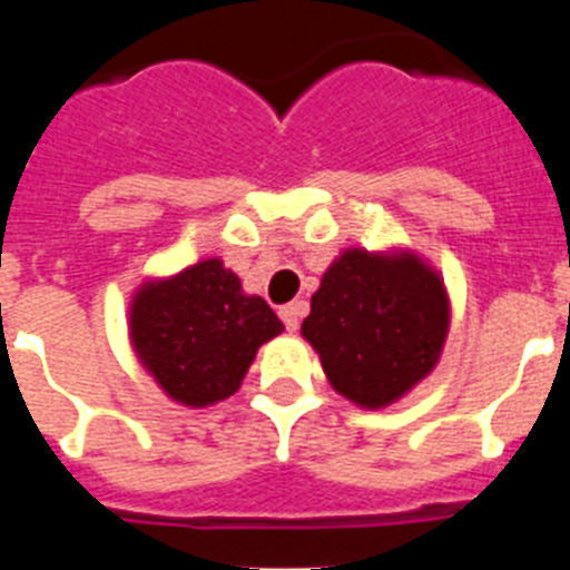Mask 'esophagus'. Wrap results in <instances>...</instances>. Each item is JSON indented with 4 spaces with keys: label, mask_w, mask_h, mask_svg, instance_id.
<instances>
[{
    "label": "esophagus",
    "mask_w": 570,
    "mask_h": 570,
    "mask_svg": "<svg viewBox=\"0 0 570 570\" xmlns=\"http://www.w3.org/2000/svg\"><path fill=\"white\" fill-rule=\"evenodd\" d=\"M279 316H282V322H285V328L294 334V331L299 328V320L305 316V302H291V305H282Z\"/></svg>",
    "instance_id": "obj_1"
}]
</instances>
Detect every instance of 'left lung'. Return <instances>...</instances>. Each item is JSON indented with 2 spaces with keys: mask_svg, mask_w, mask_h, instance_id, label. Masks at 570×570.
<instances>
[{
  "mask_svg": "<svg viewBox=\"0 0 570 570\" xmlns=\"http://www.w3.org/2000/svg\"><path fill=\"white\" fill-rule=\"evenodd\" d=\"M451 328L445 279L411 248H345L311 296L302 336L331 387L376 411L436 367Z\"/></svg>",
  "mask_w": 570,
  "mask_h": 570,
  "instance_id": "8db88e82",
  "label": "left lung"
}]
</instances>
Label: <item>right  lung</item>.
I'll use <instances>...</instances> for the list:
<instances>
[{"label": "right lung", "instance_id": "add662e5", "mask_svg": "<svg viewBox=\"0 0 570 570\" xmlns=\"http://www.w3.org/2000/svg\"><path fill=\"white\" fill-rule=\"evenodd\" d=\"M285 325L262 296L245 294L219 256L170 276H150L128 305L139 365L168 400L205 407L236 394L256 351Z\"/></svg>", "mask_w": 570, "mask_h": 570}]
</instances>
